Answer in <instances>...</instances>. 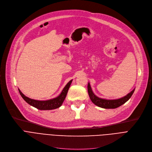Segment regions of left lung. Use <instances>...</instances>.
Returning a JSON list of instances; mask_svg holds the SVG:
<instances>
[{
  "mask_svg": "<svg viewBox=\"0 0 152 152\" xmlns=\"http://www.w3.org/2000/svg\"><path fill=\"white\" fill-rule=\"evenodd\" d=\"M135 88H134L131 92H130L129 94H127L126 95L121 98L110 100L102 99L97 97V95L94 93L89 83H88V86H87V91H88L89 97L92 103H94L95 105H97L99 107L106 109H114L123 105L124 103H125L127 100H129V99L131 97L132 95L133 94L135 91Z\"/></svg>",
  "mask_w": 152,
  "mask_h": 152,
  "instance_id": "1",
  "label": "left lung"
}]
</instances>
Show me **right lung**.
I'll return each mask as SVG.
<instances>
[{"label": "right lung", "instance_id": "right-lung-1", "mask_svg": "<svg viewBox=\"0 0 152 152\" xmlns=\"http://www.w3.org/2000/svg\"><path fill=\"white\" fill-rule=\"evenodd\" d=\"M72 81H73V79L69 81L67 83V84L63 89L61 92L60 94L58 96L49 100H37L32 99L25 96V95L21 92V91L19 89H18V91L22 98L30 105L41 110H50L58 108L61 106L64 100H65L66 98V94L68 93V89L72 83Z\"/></svg>", "mask_w": 152, "mask_h": 152}]
</instances>
